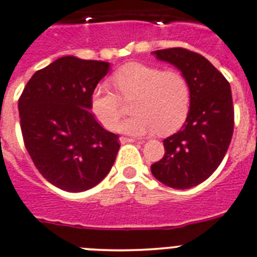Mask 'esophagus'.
<instances>
[{"instance_id":"obj_1","label":"esophagus","mask_w":257,"mask_h":257,"mask_svg":"<svg viewBox=\"0 0 257 257\" xmlns=\"http://www.w3.org/2000/svg\"><path fill=\"white\" fill-rule=\"evenodd\" d=\"M119 142H120L121 144H125V143H133V142H136V141H134L133 138H126V137H120V138H119Z\"/></svg>"}]
</instances>
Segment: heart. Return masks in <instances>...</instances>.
<instances>
[{
	"instance_id": "obj_1",
	"label": "heart",
	"mask_w": 257,
	"mask_h": 257,
	"mask_svg": "<svg viewBox=\"0 0 257 257\" xmlns=\"http://www.w3.org/2000/svg\"><path fill=\"white\" fill-rule=\"evenodd\" d=\"M118 94L100 85L90 96L94 115L106 129H114L124 114V101H133L136 115L119 124L118 131L131 136L161 132L169 134L186 120L191 93L186 78L178 71H163L139 62L126 64L113 76Z\"/></svg>"
}]
</instances>
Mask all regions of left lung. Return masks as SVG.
Returning <instances> with one entry per match:
<instances>
[{"label":"left lung","mask_w":257,"mask_h":257,"mask_svg":"<svg viewBox=\"0 0 257 257\" xmlns=\"http://www.w3.org/2000/svg\"><path fill=\"white\" fill-rule=\"evenodd\" d=\"M152 54L176 66L186 78L191 93L186 121L163 141L166 153L152 164V174L171 188H191L217 169L230 146L233 133L230 84L197 52L173 47Z\"/></svg>","instance_id":"obj_1"}]
</instances>
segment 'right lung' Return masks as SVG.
<instances>
[{"label":"right lung","mask_w":257,"mask_h":257,"mask_svg":"<svg viewBox=\"0 0 257 257\" xmlns=\"http://www.w3.org/2000/svg\"><path fill=\"white\" fill-rule=\"evenodd\" d=\"M110 64L62 56L36 71L19 100L25 147L45 179L66 192L100 183L118 153V136L90 111V96Z\"/></svg>","instance_id":"1"}]
</instances>
